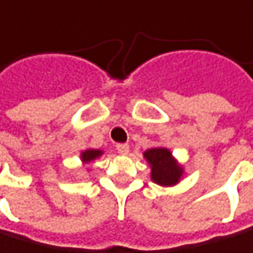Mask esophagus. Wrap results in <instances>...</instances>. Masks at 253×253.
<instances>
[{
	"label": "esophagus",
	"instance_id": "obj_1",
	"mask_svg": "<svg viewBox=\"0 0 253 253\" xmlns=\"http://www.w3.org/2000/svg\"><path fill=\"white\" fill-rule=\"evenodd\" d=\"M116 148H117V151L120 154H128V151H129V145H128V143H117Z\"/></svg>",
	"mask_w": 253,
	"mask_h": 253
}]
</instances>
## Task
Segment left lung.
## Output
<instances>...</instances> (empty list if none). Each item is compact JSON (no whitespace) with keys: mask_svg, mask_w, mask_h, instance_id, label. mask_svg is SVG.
<instances>
[{"mask_svg":"<svg viewBox=\"0 0 253 253\" xmlns=\"http://www.w3.org/2000/svg\"><path fill=\"white\" fill-rule=\"evenodd\" d=\"M151 167V179L159 185H174L182 176V169L176 164L167 148H151L143 153Z\"/></svg>","mask_w":253,"mask_h":253,"instance_id":"obj_1","label":"left lung"}]
</instances>
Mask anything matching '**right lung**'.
<instances>
[{
  "mask_svg": "<svg viewBox=\"0 0 253 253\" xmlns=\"http://www.w3.org/2000/svg\"><path fill=\"white\" fill-rule=\"evenodd\" d=\"M100 154H102L100 150H86V151L82 153V161H83V162H91V161H94L95 158H99Z\"/></svg>",
  "mask_w": 253,
  "mask_h": 253,
  "instance_id": "obj_1",
  "label": "right lung"
}]
</instances>
